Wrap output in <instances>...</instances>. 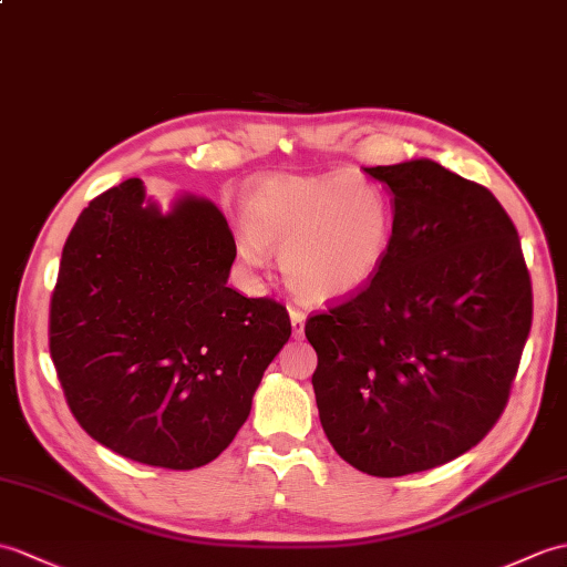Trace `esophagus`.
I'll return each mask as SVG.
<instances>
[{"label":"esophagus","mask_w":567,"mask_h":567,"mask_svg":"<svg viewBox=\"0 0 567 567\" xmlns=\"http://www.w3.org/2000/svg\"><path fill=\"white\" fill-rule=\"evenodd\" d=\"M289 321H292V333L299 338V336H305V321H307V316H305V311H299V309H289Z\"/></svg>","instance_id":"1"}]
</instances>
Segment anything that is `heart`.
<instances>
[{
	"mask_svg": "<svg viewBox=\"0 0 567 567\" xmlns=\"http://www.w3.org/2000/svg\"><path fill=\"white\" fill-rule=\"evenodd\" d=\"M241 256L280 254L285 282L311 301L343 299L370 285L393 246V207L370 181L338 171L272 176L244 200Z\"/></svg>",
	"mask_w": 567,
	"mask_h": 567,
	"instance_id": "heart-1",
	"label": "heart"
}]
</instances>
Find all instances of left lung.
I'll return each instance as SVG.
<instances>
[{
    "label": "left lung",
    "mask_w": 567,
    "mask_h": 567,
    "mask_svg": "<svg viewBox=\"0 0 567 567\" xmlns=\"http://www.w3.org/2000/svg\"><path fill=\"white\" fill-rule=\"evenodd\" d=\"M393 246L360 292L307 319L328 442L379 478L462 456L503 415L532 328V278L495 195L432 159L364 168Z\"/></svg>",
    "instance_id": "1"
}]
</instances>
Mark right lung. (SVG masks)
<instances>
[{"label": "right lung", "instance_id": "1", "mask_svg": "<svg viewBox=\"0 0 567 567\" xmlns=\"http://www.w3.org/2000/svg\"><path fill=\"white\" fill-rule=\"evenodd\" d=\"M234 258L205 197L181 195L164 215L127 178L84 207L50 299V358L86 434L174 471L227 450L292 336L280 301L227 287Z\"/></svg>", "mask_w": 567, "mask_h": 567}]
</instances>
